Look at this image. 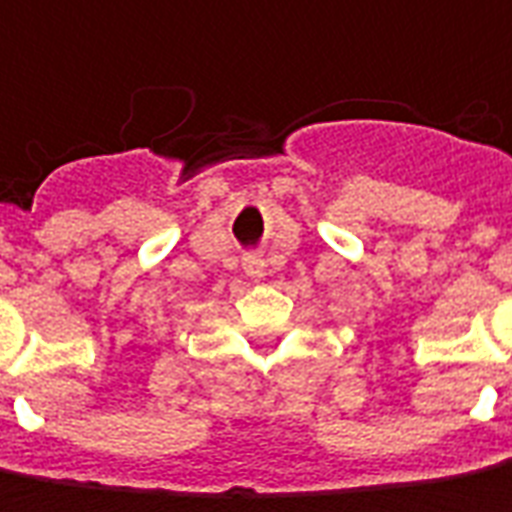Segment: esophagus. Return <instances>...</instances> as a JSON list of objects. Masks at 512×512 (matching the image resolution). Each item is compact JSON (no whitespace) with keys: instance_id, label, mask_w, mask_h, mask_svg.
I'll list each match as a JSON object with an SVG mask.
<instances>
[{"instance_id":"34e87169","label":"esophagus","mask_w":512,"mask_h":512,"mask_svg":"<svg viewBox=\"0 0 512 512\" xmlns=\"http://www.w3.org/2000/svg\"><path fill=\"white\" fill-rule=\"evenodd\" d=\"M245 273H248V276H253V279H262L264 259H259V256H250L248 262H245Z\"/></svg>"}]
</instances>
